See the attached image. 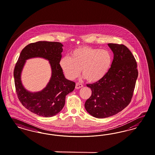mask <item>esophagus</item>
Segmentation results:
<instances>
[{"label": "esophagus", "mask_w": 155, "mask_h": 155, "mask_svg": "<svg viewBox=\"0 0 155 155\" xmlns=\"http://www.w3.org/2000/svg\"><path fill=\"white\" fill-rule=\"evenodd\" d=\"M83 87V84H81V83H76V89H79V88H81Z\"/></svg>", "instance_id": "34e87169"}]
</instances>
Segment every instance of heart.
I'll return each mask as SVG.
<instances>
[{
    "instance_id": "heart-1",
    "label": "heart",
    "mask_w": 155,
    "mask_h": 155,
    "mask_svg": "<svg viewBox=\"0 0 155 155\" xmlns=\"http://www.w3.org/2000/svg\"><path fill=\"white\" fill-rule=\"evenodd\" d=\"M113 62L109 51L89 46L75 49L70 53V57L64 56L59 64L65 76L70 80L80 74L87 80L95 83L102 79L108 73Z\"/></svg>"
}]
</instances>
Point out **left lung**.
I'll list each match as a JSON object with an SVG mask.
<instances>
[{"label":"left lung","mask_w":155,"mask_h":155,"mask_svg":"<svg viewBox=\"0 0 155 155\" xmlns=\"http://www.w3.org/2000/svg\"><path fill=\"white\" fill-rule=\"evenodd\" d=\"M114 58L102 79L87 84L92 94L84 104L92 116L104 118L116 114L131 101L137 79V62L129 49L122 44H108Z\"/></svg>","instance_id":"obj_1"}]
</instances>
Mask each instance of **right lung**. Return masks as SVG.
Wrapping results in <instances>:
<instances>
[{
    "label": "right lung",
    "instance_id": "obj_1",
    "mask_svg": "<svg viewBox=\"0 0 155 155\" xmlns=\"http://www.w3.org/2000/svg\"><path fill=\"white\" fill-rule=\"evenodd\" d=\"M63 46L61 43L58 42L31 43L22 49L14 68L15 86L19 100L26 109L41 117H51L58 114L64 106L66 95L75 89V82L65 78L59 64ZM35 57L43 58L49 61L52 75L44 89L32 93L23 86L21 73L25 61Z\"/></svg>",
    "mask_w": 155,
    "mask_h": 155
}]
</instances>
